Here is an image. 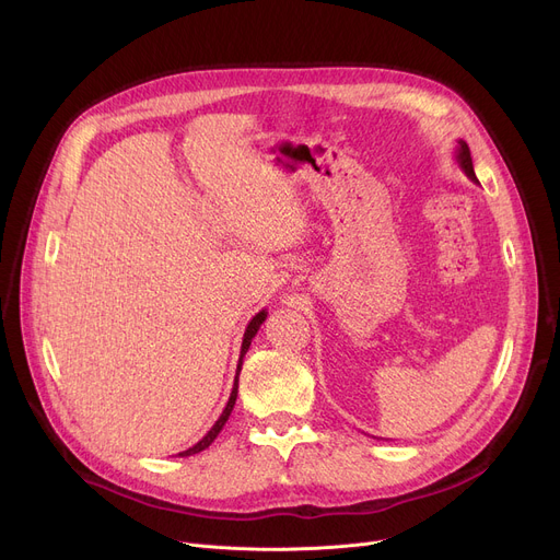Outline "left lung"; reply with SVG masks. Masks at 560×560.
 <instances>
[{
	"mask_svg": "<svg viewBox=\"0 0 560 560\" xmlns=\"http://www.w3.org/2000/svg\"><path fill=\"white\" fill-rule=\"evenodd\" d=\"M455 160H457L459 168L466 173V177L472 179V182H477V175H475V168H472V158H470V151H468V143H466L464 139H457Z\"/></svg>",
	"mask_w": 560,
	"mask_h": 560,
	"instance_id": "left-lung-1",
	"label": "left lung"
}]
</instances>
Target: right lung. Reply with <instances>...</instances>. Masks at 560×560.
Here are the masks:
<instances>
[{
    "label": "right lung",
    "instance_id": "right-lung-1",
    "mask_svg": "<svg viewBox=\"0 0 560 560\" xmlns=\"http://www.w3.org/2000/svg\"><path fill=\"white\" fill-rule=\"evenodd\" d=\"M266 317H268V311H258L252 319H249V324H247V328H245V335H243V345H241V358H238V366H236V378H234V387H232V394H230V400H228V405H225V409H222V415H220V419L211 425V430L196 443V445H191L189 451H182L179 453V457H191V455H198V453H202L205 448H209V445L213 443V439L220 434V430L225 428V423H228V419H230V415H232V409H234V405H236V396H238V374H241V369H243V358H245V353H247V349H249V345H252V338L254 335L258 332V328H260V324L266 322Z\"/></svg>",
    "mask_w": 560,
    "mask_h": 560
}]
</instances>
